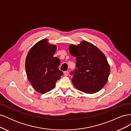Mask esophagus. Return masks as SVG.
Masks as SVG:
<instances>
[{
  "instance_id": "34e87169",
  "label": "esophagus",
  "mask_w": 131,
  "mask_h": 131,
  "mask_svg": "<svg viewBox=\"0 0 131 131\" xmlns=\"http://www.w3.org/2000/svg\"><path fill=\"white\" fill-rule=\"evenodd\" d=\"M64 75H65V76H68V75H69V72H68V71H65V72H64Z\"/></svg>"
}]
</instances>
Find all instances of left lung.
Returning <instances> with one entry per match:
<instances>
[{
    "label": "left lung",
    "mask_w": 131,
    "mask_h": 131,
    "mask_svg": "<svg viewBox=\"0 0 131 131\" xmlns=\"http://www.w3.org/2000/svg\"><path fill=\"white\" fill-rule=\"evenodd\" d=\"M69 52L76 57L77 69L72 81L77 90L92 94L100 91L105 85L110 69L104 54L92 43L83 40L76 46L69 47Z\"/></svg>",
    "instance_id": "1"
}]
</instances>
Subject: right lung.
Masks as SVG:
<instances>
[{"instance_id":"right-lung-1","label":"right lung","mask_w":131,"mask_h":131,"mask_svg":"<svg viewBox=\"0 0 131 131\" xmlns=\"http://www.w3.org/2000/svg\"><path fill=\"white\" fill-rule=\"evenodd\" d=\"M57 46L47 39L41 40L31 47L26 59L28 79L38 92L43 94L52 90L63 72L59 70L60 61L53 57Z\"/></svg>"}]
</instances>
